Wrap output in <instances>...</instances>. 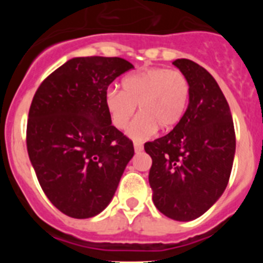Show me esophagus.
Returning a JSON list of instances; mask_svg holds the SVG:
<instances>
[{"instance_id":"obj_1","label":"esophagus","mask_w":263,"mask_h":263,"mask_svg":"<svg viewBox=\"0 0 263 263\" xmlns=\"http://www.w3.org/2000/svg\"><path fill=\"white\" fill-rule=\"evenodd\" d=\"M134 150H136V153H141V152H142V150H143L142 143L134 142Z\"/></svg>"}]
</instances>
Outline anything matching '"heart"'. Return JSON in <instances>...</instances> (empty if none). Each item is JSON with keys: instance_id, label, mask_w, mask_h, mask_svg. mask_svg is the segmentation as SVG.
Listing matches in <instances>:
<instances>
[{"instance_id": "1", "label": "heart", "mask_w": 263, "mask_h": 263, "mask_svg": "<svg viewBox=\"0 0 263 263\" xmlns=\"http://www.w3.org/2000/svg\"><path fill=\"white\" fill-rule=\"evenodd\" d=\"M190 100V83L178 69L148 67L122 79V90L110 88L105 95V105L111 124L124 129L136 113L127 136L143 141L158 130H170L180 122Z\"/></svg>"}]
</instances>
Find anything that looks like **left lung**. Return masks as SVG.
<instances>
[{
  "mask_svg": "<svg viewBox=\"0 0 263 263\" xmlns=\"http://www.w3.org/2000/svg\"><path fill=\"white\" fill-rule=\"evenodd\" d=\"M173 64L190 83V100L168 134L145 143L153 159L148 183L159 212L176 221H191L224 194L236 134L227 99L210 72L188 59Z\"/></svg>",
  "mask_w": 263,
  "mask_h": 263,
  "instance_id": "8db88e82",
  "label": "left lung"
}]
</instances>
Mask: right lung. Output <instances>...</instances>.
Wrapping results in <instances>:
<instances>
[{
	"label": "right lung",
	"instance_id": "1",
	"mask_svg": "<svg viewBox=\"0 0 263 263\" xmlns=\"http://www.w3.org/2000/svg\"><path fill=\"white\" fill-rule=\"evenodd\" d=\"M132 68L121 58H72L32 99L30 162L48 200L69 217L103 212L133 158V142L111 125L105 105L109 84Z\"/></svg>",
	"mask_w": 263,
	"mask_h": 263
}]
</instances>
